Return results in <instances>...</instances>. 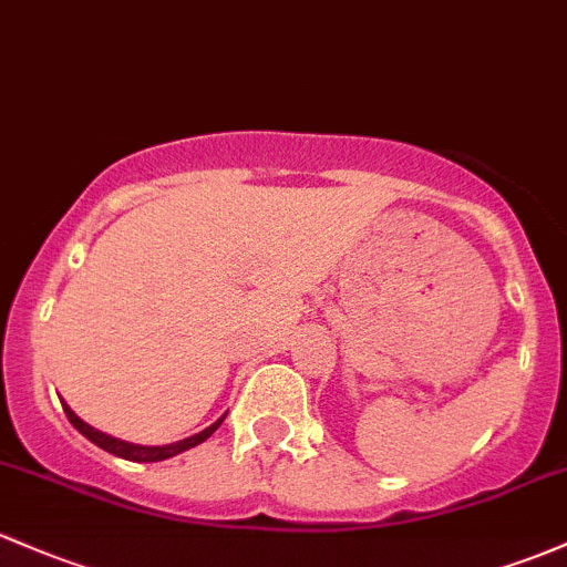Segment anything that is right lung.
Instances as JSON below:
<instances>
[{"instance_id":"right-lung-1","label":"right lung","mask_w":567,"mask_h":567,"mask_svg":"<svg viewBox=\"0 0 567 567\" xmlns=\"http://www.w3.org/2000/svg\"><path fill=\"white\" fill-rule=\"evenodd\" d=\"M62 405H64L66 419H70V422H72V427L81 432V435H86L91 443H96V446L105 449V452L121 456V460H132V462H159V460H167V456H175V454L186 452V449L199 446V443L208 441L213 432L221 427V422H224V416H221V419H218V422H213L210 427H205L203 432H197V435L184 437V441H178V443H167V446H137V443L118 441V437L105 435V432L94 430V427H91V424L83 422V419L78 416V413L72 411L70 405H66V403H62Z\"/></svg>"}]
</instances>
